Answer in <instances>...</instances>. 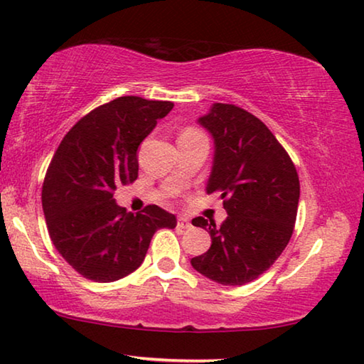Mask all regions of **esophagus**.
I'll return each instance as SVG.
<instances>
[{"mask_svg":"<svg viewBox=\"0 0 364 364\" xmlns=\"http://www.w3.org/2000/svg\"><path fill=\"white\" fill-rule=\"evenodd\" d=\"M178 228H181V230L191 228V222H189L186 217H180L178 218Z\"/></svg>","mask_w":364,"mask_h":364,"instance_id":"1","label":"esophagus"}]
</instances>
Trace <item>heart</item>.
<instances>
[{"label":"heart","mask_w":364,"mask_h":364,"mask_svg":"<svg viewBox=\"0 0 364 364\" xmlns=\"http://www.w3.org/2000/svg\"><path fill=\"white\" fill-rule=\"evenodd\" d=\"M183 134H200V132H199V131H196V129H193V128H188V129H184Z\"/></svg>","instance_id":"heart-1"}]
</instances>
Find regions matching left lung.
Masks as SVG:
<instances>
[{"label":"left lung","instance_id":"obj_1","mask_svg":"<svg viewBox=\"0 0 364 364\" xmlns=\"http://www.w3.org/2000/svg\"><path fill=\"white\" fill-rule=\"evenodd\" d=\"M198 123L215 146L205 191L218 193L228 217L218 228L194 218V227L209 232L212 245L191 265L217 284L245 285L264 274L291 238L298 173L267 126L243 108L213 103Z\"/></svg>","mask_w":364,"mask_h":364}]
</instances>
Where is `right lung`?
Returning <instances> with one entry per match:
<instances>
[{
    "label": "right lung",
    "instance_id": "right-lung-1",
    "mask_svg": "<svg viewBox=\"0 0 364 364\" xmlns=\"http://www.w3.org/2000/svg\"><path fill=\"white\" fill-rule=\"evenodd\" d=\"M171 102L118 97L92 109L63 137L42 188L50 238L82 277L114 282L139 267L159 228L176 217L159 205L131 213L113 198L118 184L137 178V147Z\"/></svg>",
    "mask_w": 364,
    "mask_h": 364
}]
</instances>
